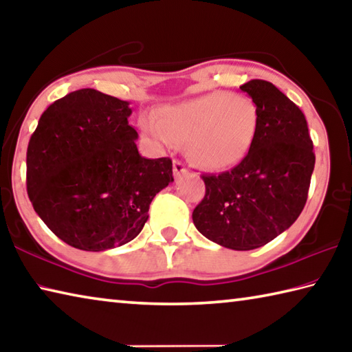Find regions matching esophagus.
Returning <instances> with one entry per match:
<instances>
[{
    "label": "esophagus",
    "mask_w": 352,
    "mask_h": 352,
    "mask_svg": "<svg viewBox=\"0 0 352 352\" xmlns=\"http://www.w3.org/2000/svg\"><path fill=\"white\" fill-rule=\"evenodd\" d=\"M186 172H188V168L184 166V163H182L180 160H174V174H175V177L184 175Z\"/></svg>",
    "instance_id": "34e87169"
}]
</instances>
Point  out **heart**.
<instances>
[{"label": "heart", "mask_w": 352, "mask_h": 352, "mask_svg": "<svg viewBox=\"0 0 352 352\" xmlns=\"http://www.w3.org/2000/svg\"><path fill=\"white\" fill-rule=\"evenodd\" d=\"M258 109L245 95L210 92L162 107L144 132L162 146L186 140L190 157L204 169L225 170L239 164L252 148Z\"/></svg>", "instance_id": "obj_1"}]
</instances>
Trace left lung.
<instances>
[{
  "instance_id": "left-lung-1",
  "label": "left lung",
  "mask_w": 352,
  "mask_h": 352,
  "mask_svg": "<svg viewBox=\"0 0 352 352\" xmlns=\"http://www.w3.org/2000/svg\"><path fill=\"white\" fill-rule=\"evenodd\" d=\"M240 89L257 104V137L235 168L201 175L206 194L192 220L217 245L251 251L302 214L316 155L303 112L283 92L265 80H251Z\"/></svg>"
}]
</instances>
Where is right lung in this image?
<instances>
[{
  "mask_svg": "<svg viewBox=\"0 0 352 352\" xmlns=\"http://www.w3.org/2000/svg\"><path fill=\"white\" fill-rule=\"evenodd\" d=\"M129 103L80 89L43 112L28 146V194L56 237L81 251L142 232L154 197L174 182L172 160L140 155Z\"/></svg>",
  "mask_w": 352,
  "mask_h": 352,
  "instance_id": "add662e5",
  "label": "right lung"
}]
</instances>
